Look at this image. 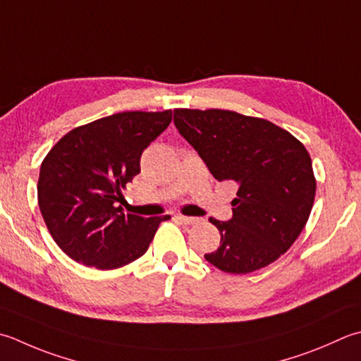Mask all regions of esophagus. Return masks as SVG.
<instances>
[{
  "label": "esophagus",
  "mask_w": 361,
  "mask_h": 361,
  "mask_svg": "<svg viewBox=\"0 0 361 361\" xmlns=\"http://www.w3.org/2000/svg\"><path fill=\"white\" fill-rule=\"evenodd\" d=\"M175 219H176V221H180L181 224H186V225H192L195 222H199V217H189V216H181V214L175 216Z\"/></svg>",
  "instance_id": "obj_1"
}]
</instances>
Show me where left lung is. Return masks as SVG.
I'll list each match as a JSON object with an SVG mask.
<instances>
[{"mask_svg": "<svg viewBox=\"0 0 361 361\" xmlns=\"http://www.w3.org/2000/svg\"><path fill=\"white\" fill-rule=\"evenodd\" d=\"M176 130L217 181H235L230 221L209 219L221 245L204 259L228 274L274 263L312 213L316 180L307 148L269 120L224 109H175Z\"/></svg>", "mask_w": 361, "mask_h": 361, "instance_id": "obj_1", "label": "left lung"}]
</instances>
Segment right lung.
Wrapping results in <instances>:
<instances>
[{
    "mask_svg": "<svg viewBox=\"0 0 361 361\" xmlns=\"http://www.w3.org/2000/svg\"><path fill=\"white\" fill-rule=\"evenodd\" d=\"M172 122V111L118 112L67 133L40 166L39 208L63 253L117 269L147 252L171 216L125 214L117 202L140 172V157Z\"/></svg>",
    "mask_w": 361,
    "mask_h": 361,
    "instance_id": "right-lung-1",
    "label": "right lung"
}]
</instances>
